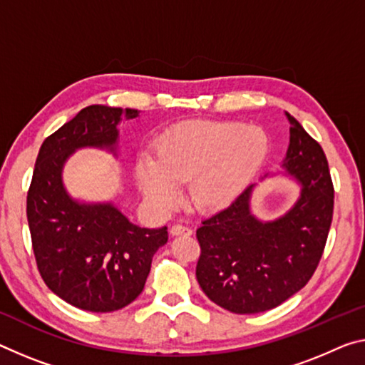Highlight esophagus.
Here are the masks:
<instances>
[{"instance_id": "esophagus-1", "label": "esophagus", "mask_w": 365, "mask_h": 365, "mask_svg": "<svg viewBox=\"0 0 365 365\" xmlns=\"http://www.w3.org/2000/svg\"><path fill=\"white\" fill-rule=\"evenodd\" d=\"M170 234L172 235H192L193 230L188 227V225L183 224H173L170 227Z\"/></svg>"}]
</instances>
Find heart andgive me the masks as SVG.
<instances>
[{
    "mask_svg": "<svg viewBox=\"0 0 365 365\" xmlns=\"http://www.w3.org/2000/svg\"><path fill=\"white\" fill-rule=\"evenodd\" d=\"M266 154L268 136L263 130L235 121H195L165 133L158 155L141 154L136 178L158 211L177 203L185 182L195 210L217 211L248 187Z\"/></svg>",
    "mask_w": 365,
    "mask_h": 365,
    "instance_id": "heart-1",
    "label": "heart"
}]
</instances>
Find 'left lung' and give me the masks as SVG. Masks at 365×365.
I'll return each mask as SVG.
<instances>
[{"mask_svg":"<svg viewBox=\"0 0 365 365\" xmlns=\"http://www.w3.org/2000/svg\"><path fill=\"white\" fill-rule=\"evenodd\" d=\"M289 148L282 160L300 185L284 216L259 221L250 211L255 185L196 229V279L214 304L234 314H258L281 305L314 276L333 219L334 188L320 144L286 112Z\"/></svg>","mask_w":365,"mask_h":365,"instance_id":"left-lung-1","label":"left lung"}]
</instances>
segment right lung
I'll use <instances>...</instances> for the list:
<instances>
[{
    "instance_id": "add662e5",
    "label": "right lung",
    "mask_w": 365,
    "mask_h": 365,
    "mask_svg": "<svg viewBox=\"0 0 365 365\" xmlns=\"http://www.w3.org/2000/svg\"><path fill=\"white\" fill-rule=\"evenodd\" d=\"M135 108L89 106L40 148L27 192V221L38 273L51 292L88 312H115L143 292L167 227L128 221L112 203H79L63 187V165L79 148L115 154L121 118Z\"/></svg>"
}]
</instances>
